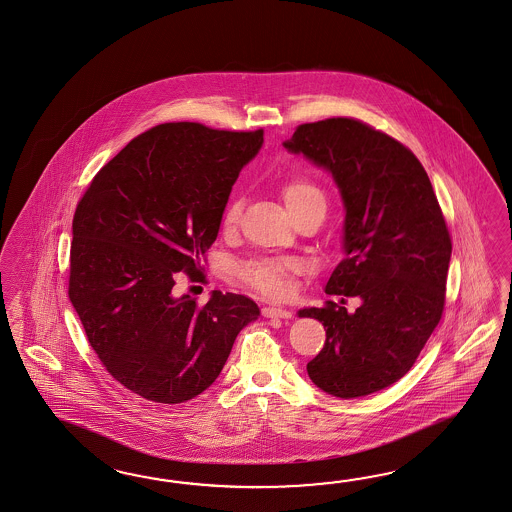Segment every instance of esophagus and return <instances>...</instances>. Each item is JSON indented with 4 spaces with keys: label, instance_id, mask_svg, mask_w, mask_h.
Returning a JSON list of instances; mask_svg holds the SVG:
<instances>
[{
    "label": "esophagus",
    "instance_id": "obj_1",
    "mask_svg": "<svg viewBox=\"0 0 512 512\" xmlns=\"http://www.w3.org/2000/svg\"><path fill=\"white\" fill-rule=\"evenodd\" d=\"M263 317H280V319H291L293 312L286 308H276V306H265L262 310Z\"/></svg>",
    "mask_w": 512,
    "mask_h": 512
}]
</instances>
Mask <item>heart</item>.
Instances as JSON below:
<instances>
[{
    "mask_svg": "<svg viewBox=\"0 0 512 512\" xmlns=\"http://www.w3.org/2000/svg\"><path fill=\"white\" fill-rule=\"evenodd\" d=\"M284 202L291 211L304 208L308 204H325V197L319 191V187L310 184L308 180H291L282 191ZM241 215V198H232L223 211L221 217V228L223 232H232L239 223ZM297 269V263L289 260H269V258H258L250 262L241 263L237 267L239 278L249 284L250 288L260 291L269 297H278L288 288V275Z\"/></svg>",
    "mask_w": 512,
    "mask_h": 512,
    "instance_id": "1",
    "label": "heart"
}]
</instances>
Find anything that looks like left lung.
I'll list each match as a JSON object with an SVG mask.
<instances>
[{"mask_svg": "<svg viewBox=\"0 0 512 512\" xmlns=\"http://www.w3.org/2000/svg\"><path fill=\"white\" fill-rule=\"evenodd\" d=\"M284 148L338 185L345 258L325 293L363 301L299 310L327 330L308 377L341 399L375 394L407 375L444 312L451 237L433 185L407 146L354 118L301 124Z\"/></svg>", "mask_w": 512, "mask_h": 512, "instance_id": "obj_1", "label": "left lung"}]
</instances>
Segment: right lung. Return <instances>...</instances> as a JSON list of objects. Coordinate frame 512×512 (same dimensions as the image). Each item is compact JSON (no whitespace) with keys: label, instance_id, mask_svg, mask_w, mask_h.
Masks as SVG:
<instances>
[{"label":"right lung","instance_id":"obj_1","mask_svg":"<svg viewBox=\"0 0 512 512\" xmlns=\"http://www.w3.org/2000/svg\"><path fill=\"white\" fill-rule=\"evenodd\" d=\"M262 145L263 130L159 124L124 146L79 200L68 297L100 362L133 394L165 405L197 397L258 319L245 295L213 291L200 306L172 288L180 271L202 282L200 260L232 185Z\"/></svg>","mask_w":512,"mask_h":512}]
</instances>
